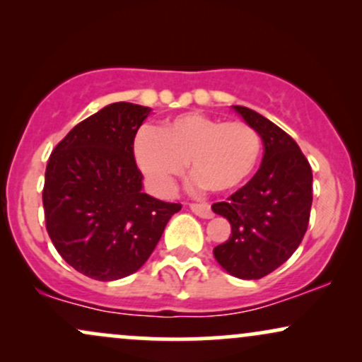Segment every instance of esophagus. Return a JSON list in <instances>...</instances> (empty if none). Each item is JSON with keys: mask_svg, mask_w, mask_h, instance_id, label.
Wrapping results in <instances>:
<instances>
[{"mask_svg": "<svg viewBox=\"0 0 362 362\" xmlns=\"http://www.w3.org/2000/svg\"><path fill=\"white\" fill-rule=\"evenodd\" d=\"M189 207L192 209L194 214L199 216V218H213V209H211V206L207 204V202H192Z\"/></svg>", "mask_w": 362, "mask_h": 362, "instance_id": "34e87169", "label": "esophagus"}]
</instances>
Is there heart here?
<instances>
[{
  "label": "heart",
  "mask_w": 362,
  "mask_h": 362,
  "mask_svg": "<svg viewBox=\"0 0 362 362\" xmlns=\"http://www.w3.org/2000/svg\"><path fill=\"white\" fill-rule=\"evenodd\" d=\"M139 168L158 190H172L190 172L213 192H230L255 172L262 155V138L243 120H228L190 112L165 120L158 131L143 129L134 143Z\"/></svg>",
  "instance_id": "heart-1"
}]
</instances>
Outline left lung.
<instances>
[{
  "instance_id": "1",
  "label": "left lung",
  "mask_w": 362,
  "mask_h": 362,
  "mask_svg": "<svg viewBox=\"0 0 362 362\" xmlns=\"http://www.w3.org/2000/svg\"><path fill=\"white\" fill-rule=\"evenodd\" d=\"M233 109L259 131L264 160L248 184L211 209L231 224L214 257L231 276L260 279L296 252L310 221L313 201L311 167L288 132L247 107Z\"/></svg>"
}]
</instances>
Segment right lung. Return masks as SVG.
<instances>
[{"mask_svg": "<svg viewBox=\"0 0 362 362\" xmlns=\"http://www.w3.org/2000/svg\"><path fill=\"white\" fill-rule=\"evenodd\" d=\"M149 112L110 103L74 126L49 156L45 228L62 259L91 279H122L143 267L182 209L143 192L134 138Z\"/></svg>", "mask_w": 362, "mask_h": 362, "instance_id": "right-lung-1", "label": "right lung"}]
</instances>
